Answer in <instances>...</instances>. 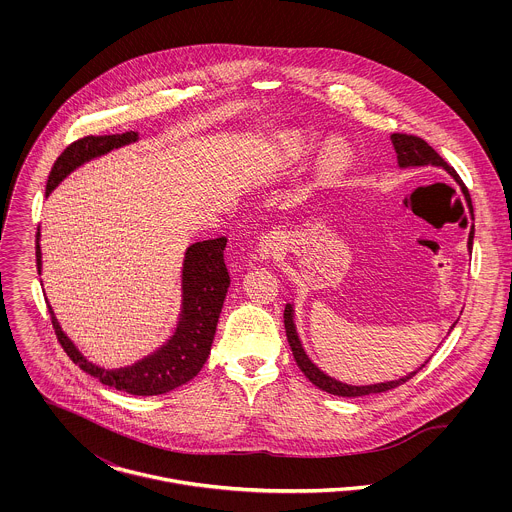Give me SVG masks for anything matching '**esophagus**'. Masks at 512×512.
<instances>
[{"label":"esophagus","mask_w":512,"mask_h":512,"mask_svg":"<svg viewBox=\"0 0 512 512\" xmlns=\"http://www.w3.org/2000/svg\"><path fill=\"white\" fill-rule=\"evenodd\" d=\"M282 248H284V236H282V232H278V230H270V232H266L264 236H260V242H258V254H260V258H262V260L274 258Z\"/></svg>","instance_id":"34e87169"}]
</instances>
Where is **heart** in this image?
<instances>
[{
  "mask_svg": "<svg viewBox=\"0 0 512 512\" xmlns=\"http://www.w3.org/2000/svg\"><path fill=\"white\" fill-rule=\"evenodd\" d=\"M315 146L317 144H315V140L309 134H305V132H292L280 144L282 159L286 163H299V161L307 159L315 151ZM323 161L333 171L341 169L345 165V149L337 146V144L327 147V151L323 155Z\"/></svg>",
  "mask_w": 512,
  "mask_h": 512,
  "instance_id": "b5f03b06",
  "label": "heart"
}]
</instances>
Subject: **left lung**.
<instances>
[{
  "label": "left lung",
  "mask_w": 512,
  "mask_h": 512,
  "mask_svg": "<svg viewBox=\"0 0 512 512\" xmlns=\"http://www.w3.org/2000/svg\"><path fill=\"white\" fill-rule=\"evenodd\" d=\"M390 142L394 146L396 151V159H398V167L400 169H412V167H441L443 171H447L453 181L459 185L465 201H467V209H469V215L471 220L473 219V205H471V197H469V191L467 187L463 185V181L459 179V175L455 173L453 167H449L441 157H439L438 151L432 146H428V142H424L422 138H416V136H406V134H392L390 136ZM473 236H475V224H471L469 228V238H467V250L471 254V248H473ZM457 323V321H455ZM455 323L449 327L447 333H451V329L455 327ZM284 325H286V335H288V341H290V347L293 351V359L297 366L303 370V374L321 390L329 392V394H335V396H347V398H355V396H366V394H378V392H386V390H392L400 384H404L406 380H410L418 370H422L426 363L432 359H426L424 365L418 366L416 370L408 372L406 376H400L396 380H386V382H376V384H349V382H343V380H337L333 376H329L325 370H321L319 366L315 365L311 361V357L305 353L303 349V343L299 339V333H297V327H295V309H293V303H286V309H284Z\"/></svg>",
  "instance_id": "obj_1"
}]
</instances>
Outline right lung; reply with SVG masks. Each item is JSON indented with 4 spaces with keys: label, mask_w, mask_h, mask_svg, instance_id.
<instances>
[{
    "label": "right lung",
    "mask_w": 512,
    "mask_h": 512,
    "mask_svg": "<svg viewBox=\"0 0 512 512\" xmlns=\"http://www.w3.org/2000/svg\"><path fill=\"white\" fill-rule=\"evenodd\" d=\"M140 140L138 132L116 136H88L76 140L55 161L45 197H49L73 171L84 163L104 157L114 149L132 146ZM226 236L195 242L185 250L181 268V309L171 337L144 359L120 368H106L88 361L63 329L53 305L47 299L55 333L76 365L102 384L134 396H157L195 378L207 363L217 333L222 303L230 286L224 264ZM37 270L43 272L41 226L37 228Z\"/></svg>",
    "instance_id": "add662e5"
}]
</instances>
